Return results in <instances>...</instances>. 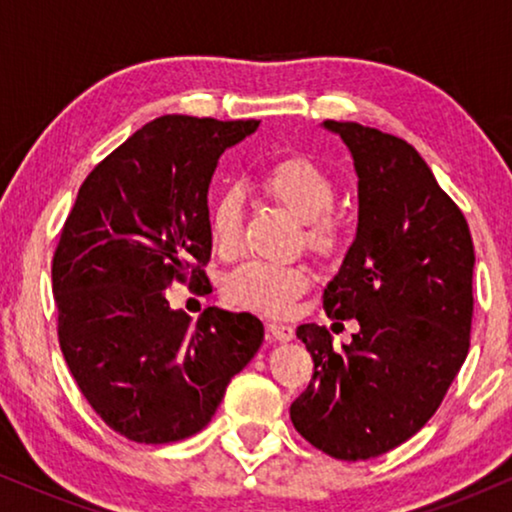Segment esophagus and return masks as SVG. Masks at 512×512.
I'll return each mask as SVG.
<instances>
[{
    "instance_id": "obj_1",
    "label": "esophagus",
    "mask_w": 512,
    "mask_h": 512,
    "mask_svg": "<svg viewBox=\"0 0 512 512\" xmlns=\"http://www.w3.org/2000/svg\"><path fill=\"white\" fill-rule=\"evenodd\" d=\"M268 338L277 342H291L296 338V331L286 324H268Z\"/></svg>"
}]
</instances>
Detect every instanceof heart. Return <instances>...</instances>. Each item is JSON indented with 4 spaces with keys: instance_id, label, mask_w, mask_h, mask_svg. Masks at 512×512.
I'll return each instance as SVG.
<instances>
[{
    "instance_id": "heart-1",
    "label": "heart",
    "mask_w": 512,
    "mask_h": 512,
    "mask_svg": "<svg viewBox=\"0 0 512 512\" xmlns=\"http://www.w3.org/2000/svg\"><path fill=\"white\" fill-rule=\"evenodd\" d=\"M258 191L303 221L305 240L321 256H331L342 244V221L331 214L335 181L324 167L303 156L282 158L258 177ZM209 235L221 256L242 247V200L223 193L209 212ZM312 275L303 265L247 263L226 279V296L247 310L284 317L310 289Z\"/></svg>"
}]
</instances>
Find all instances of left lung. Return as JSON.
<instances>
[{
    "label": "left lung",
    "mask_w": 512,
    "mask_h": 512,
    "mask_svg": "<svg viewBox=\"0 0 512 512\" xmlns=\"http://www.w3.org/2000/svg\"><path fill=\"white\" fill-rule=\"evenodd\" d=\"M321 125L345 142L359 177L356 237L324 310L361 328L335 349L326 326H298L314 375L291 422L317 450L359 461L415 436L464 366L475 251L461 209L405 139L352 121Z\"/></svg>",
    "instance_id": "obj_1"
}]
</instances>
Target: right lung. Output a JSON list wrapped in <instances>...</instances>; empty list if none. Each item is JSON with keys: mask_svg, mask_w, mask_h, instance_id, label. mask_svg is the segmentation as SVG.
Instances as JSON below:
<instances>
[{"mask_svg": "<svg viewBox=\"0 0 512 512\" xmlns=\"http://www.w3.org/2000/svg\"><path fill=\"white\" fill-rule=\"evenodd\" d=\"M258 125L146 123L88 174L62 228L51 270L60 349L104 424L135 443L205 429L263 342L254 314L207 307L191 324L165 298L174 279H207L209 184L221 153Z\"/></svg>", "mask_w": 512, "mask_h": 512, "instance_id": "add662e5", "label": "right lung"}]
</instances>
